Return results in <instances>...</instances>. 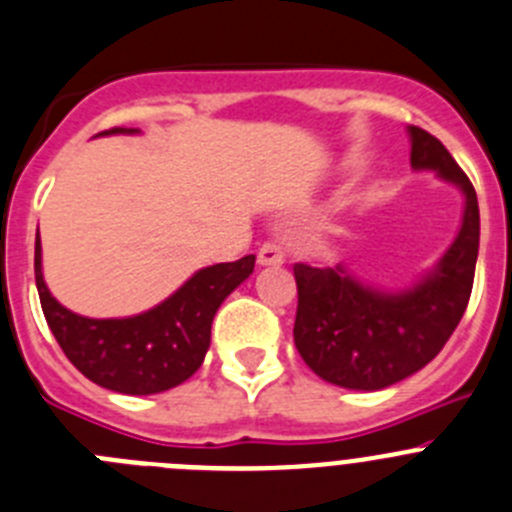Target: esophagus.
I'll use <instances>...</instances> for the list:
<instances>
[{
  "mask_svg": "<svg viewBox=\"0 0 512 512\" xmlns=\"http://www.w3.org/2000/svg\"><path fill=\"white\" fill-rule=\"evenodd\" d=\"M284 261V251L277 241H266L259 248V264L261 266H279Z\"/></svg>",
  "mask_w": 512,
  "mask_h": 512,
  "instance_id": "34e87169",
  "label": "esophagus"
}]
</instances>
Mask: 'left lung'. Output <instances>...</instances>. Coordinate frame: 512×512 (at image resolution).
<instances>
[{
    "instance_id": "obj_1",
    "label": "left lung",
    "mask_w": 512,
    "mask_h": 512,
    "mask_svg": "<svg viewBox=\"0 0 512 512\" xmlns=\"http://www.w3.org/2000/svg\"><path fill=\"white\" fill-rule=\"evenodd\" d=\"M410 164L433 169L464 194L451 248L413 289L379 292L343 266L295 264V346L320 379L346 390H384L420 372L446 346L469 305L479 251V205L469 176L428 130L410 125Z\"/></svg>"
}]
</instances>
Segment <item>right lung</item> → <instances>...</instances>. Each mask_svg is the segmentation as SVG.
<instances>
[{"label": "right lung", "instance_id": "add662e5", "mask_svg": "<svg viewBox=\"0 0 512 512\" xmlns=\"http://www.w3.org/2000/svg\"><path fill=\"white\" fill-rule=\"evenodd\" d=\"M104 133H138L112 128ZM256 256L200 269L153 310L133 318L94 320L66 310L48 292L35 238V284L58 346L71 364L99 387L122 395H156L187 382L205 361L217 307L251 277Z\"/></svg>", "mask_w": 512, "mask_h": 512}]
</instances>
